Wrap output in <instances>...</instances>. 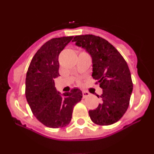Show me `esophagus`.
Wrapping results in <instances>:
<instances>
[{
  "label": "esophagus",
  "instance_id": "1",
  "mask_svg": "<svg viewBox=\"0 0 154 154\" xmlns=\"http://www.w3.org/2000/svg\"><path fill=\"white\" fill-rule=\"evenodd\" d=\"M89 95H90V93H89V92H87V91H82V96H83V98L88 97V96H89Z\"/></svg>",
  "mask_w": 154,
  "mask_h": 154
}]
</instances>
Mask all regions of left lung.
<instances>
[{
    "mask_svg": "<svg viewBox=\"0 0 154 154\" xmlns=\"http://www.w3.org/2000/svg\"><path fill=\"white\" fill-rule=\"evenodd\" d=\"M73 42L84 48L92 58V78L103 89L101 103L89 110L94 123L108 126L119 121L127 110L133 91V82L126 62L112 45L101 37L79 35Z\"/></svg>",
    "mask_w": 154,
    "mask_h": 154,
    "instance_id": "obj_1",
    "label": "left lung"
}]
</instances>
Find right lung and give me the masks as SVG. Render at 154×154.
Segmentation results:
<instances>
[{"label":"right lung","mask_w":154,"mask_h":154,"mask_svg":"<svg viewBox=\"0 0 154 154\" xmlns=\"http://www.w3.org/2000/svg\"><path fill=\"white\" fill-rule=\"evenodd\" d=\"M72 39L73 36H69L48 41L35 53L27 72V101L37 119L48 127L69 125L73 108L82 98V91L77 88L62 96L55 87L54 79L60 75L58 55Z\"/></svg>","instance_id":"1"}]
</instances>
